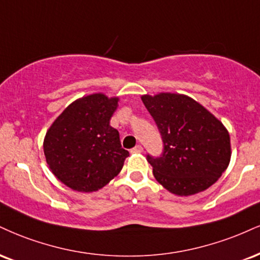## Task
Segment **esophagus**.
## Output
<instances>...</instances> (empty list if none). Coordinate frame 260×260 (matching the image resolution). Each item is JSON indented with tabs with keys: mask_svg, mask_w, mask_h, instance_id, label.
Returning <instances> with one entry per match:
<instances>
[{
	"mask_svg": "<svg viewBox=\"0 0 260 260\" xmlns=\"http://www.w3.org/2000/svg\"><path fill=\"white\" fill-rule=\"evenodd\" d=\"M131 152H133V154H140V152H143V146L137 145L136 148H133L132 150H131Z\"/></svg>",
	"mask_w": 260,
	"mask_h": 260,
	"instance_id": "obj_1",
	"label": "esophagus"
}]
</instances>
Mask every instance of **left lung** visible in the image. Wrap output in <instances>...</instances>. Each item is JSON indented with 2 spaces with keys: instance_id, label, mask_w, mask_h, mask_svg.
<instances>
[{
  "instance_id": "1",
  "label": "left lung",
  "mask_w": 260,
  "mask_h": 260,
  "mask_svg": "<svg viewBox=\"0 0 260 260\" xmlns=\"http://www.w3.org/2000/svg\"><path fill=\"white\" fill-rule=\"evenodd\" d=\"M142 100L164 142L161 157L148 155L155 179L178 196L205 191L230 164L228 129L205 106L185 94H144Z\"/></svg>"
}]
</instances>
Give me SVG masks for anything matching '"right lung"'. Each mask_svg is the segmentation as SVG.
Listing matches in <instances>:
<instances>
[{
    "label": "right lung",
    "mask_w": 260,
    "mask_h": 260,
    "mask_svg": "<svg viewBox=\"0 0 260 260\" xmlns=\"http://www.w3.org/2000/svg\"><path fill=\"white\" fill-rule=\"evenodd\" d=\"M118 96L94 93L76 99L47 131L43 152L49 170L68 187L98 191L120 173L129 156L110 126Z\"/></svg>",
    "instance_id": "right-lung-1"
}]
</instances>
